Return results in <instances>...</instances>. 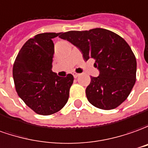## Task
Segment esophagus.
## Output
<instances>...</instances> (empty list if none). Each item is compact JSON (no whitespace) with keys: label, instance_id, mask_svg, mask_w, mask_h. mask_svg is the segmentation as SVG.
<instances>
[{"label":"esophagus","instance_id":"34e87169","mask_svg":"<svg viewBox=\"0 0 148 148\" xmlns=\"http://www.w3.org/2000/svg\"><path fill=\"white\" fill-rule=\"evenodd\" d=\"M73 75H74V78H78V77L79 76V75H80V74H78V73H75V72H74V73H73Z\"/></svg>","mask_w":148,"mask_h":148}]
</instances>
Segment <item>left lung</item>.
I'll return each mask as SVG.
<instances>
[{
	"label": "left lung",
	"instance_id": "8db88e82",
	"mask_svg": "<svg viewBox=\"0 0 148 148\" xmlns=\"http://www.w3.org/2000/svg\"><path fill=\"white\" fill-rule=\"evenodd\" d=\"M59 37L77 47L84 60L95 59L99 74L91 77L86 89L88 101L104 110L123 103L135 83L137 70L135 57L124 39L103 28L61 32Z\"/></svg>",
	"mask_w": 148,
	"mask_h": 148
}]
</instances>
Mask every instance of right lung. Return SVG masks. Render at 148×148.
<instances>
[{
	"instance_id": "1",
	"label": "right lung",
	"mask_w": 148,
	"mask_h": 148,
	"mask_svg": "<svg viewBox=\"0 0 148 148\" xmlns=\"http://www.w3.org/2000/svg\"><path fill=\"white\" fill-rule=\"evenodd\" d=\"M60 33H42L28 40L20 49L13 67L18 96L36 113L51 115L63 108L69 99L74 77H60L52 71L53 38Z\"/></svg>"
}]
</instances>
